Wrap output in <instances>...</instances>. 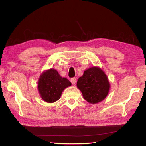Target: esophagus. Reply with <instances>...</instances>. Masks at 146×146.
I'll use <instances>...</instances> for the list:
<instances>
[{
  "label": "esophagus",
  "instance_id": "1",
  "mask_svg": "<svg viewBox=\"0 0 146 146\" xmlns=\"http://www.w3.org/2000/svg\"><path fill=\"white\" fill-rule=\"evenodd\" d=\"M70 81L73 85H75L76 82V78H73L70 80Z\"/></svg>",
  "mask_w": 146,
  "mask_h": 146
}]
</instances>
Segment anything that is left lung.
<instances>
[{"label": "left lung", "instance_id": "8db88e82", "mask_svg": "<svg viewBox=\"0 0 146 146\" xmlns=\"http://www.w3.org/2000/svg\"><path fill=\"white\" fill-rule=\"evenodd\" d=\"M76 85L85 100L92 104L104 100L110 88L106 74L97 66L85 70L82 76L78 78Z\"/></svg>", "mask_w": 146, "mask_h": 146}]
</instances>
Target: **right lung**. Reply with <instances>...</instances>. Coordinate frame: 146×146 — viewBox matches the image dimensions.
<instances>
[{
	"instance_id": "1",
	"label": "right lung",
	"mask_w": 146,
	"mask_h": 146,
	"mask_svg": "<svg viewBox=\"0 0 146 146\" xmlns=\"http://www.w3.org/2000/svg\"><path fill=\"white\" fill-rule=\"evenodd\" d=\"M71 85L67 78L60 75L57 70L51 68L40 75L38 89L40 97L48 103H53L60 98L64 90Z\"/></svg>"
}]
</instances>
